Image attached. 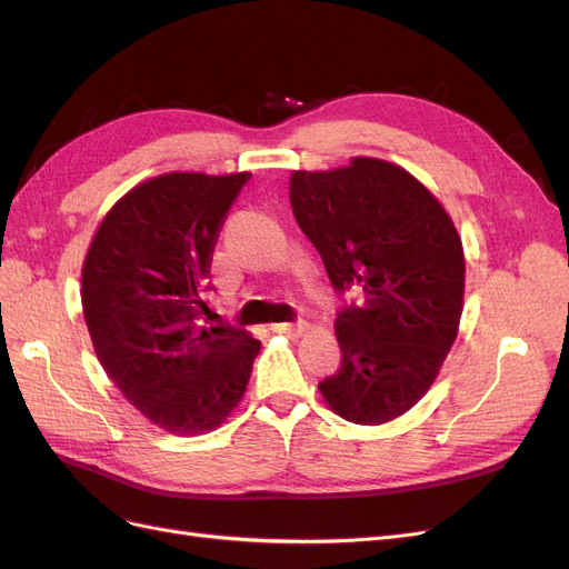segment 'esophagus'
Returning <instances> with one entry per match:
<instances>
[{
	"instance_id": "1",
	"label": "esophagus",
	"mask_w": 569,
	"mask_h": 569,
	"mask_svg": "<svg viewBox=\"0 0 569 569\" xmlns=\"http://www.w3.org/2000/svg\"><path fill=\"white\" fill-rule=\"evenodd\" d=\"M272 332H280V335H301L306 330V322L299 320V322H274L270 325Z\"/></svg>"
}]
</instances>
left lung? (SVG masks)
Returning <instances> with one entry per match:
<instances>
[{
    "label": "left lung",
    "instance_id": "obj_1",
    "mask_svg": "<svg viewBox=\"0 0 569 569\" xmlns=\"http://www.w3.org/2000/svg\"><path fill=\"white\" fill-rule=\"evenodd\" d=\"M289 201L332 287L363 291L337 313L341 366L318 385L322 399L356 425L403 416L458 335L465 256L453 220L408 170L368 157L295 170Z\"/></svg>",
    "mask_w": 569,
    "mask_h": 569
}]
</instances>
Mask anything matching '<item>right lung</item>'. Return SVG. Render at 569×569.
I'll return each mask as SVG.
<instances>
[{"mask_svg": "<svg viewBox=\"0 0 569 569\" xmlns=\"http://www.w3.org/2000/svg\"><path fill=\"white\" fill-rule=\"evenodd\" d=\"M251 173H166L132 187L101 220L82 263V313L101 368L157 427L197 437L242 401L261 341L206 322L201 291Z\"/></svg>", "mask_w": 569, "mask_h": 569, "instance_id": "obj_1", "label": "right lung"}]
</instances>
